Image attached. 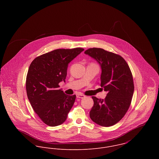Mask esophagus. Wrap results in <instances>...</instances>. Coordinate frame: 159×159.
I'll return each mask as SVG.
<instances>
[{"label":"esophagus","mask_w":159,"mask_h":159,"mask_svg":"<svg viewBox=\"0 0 159 159\" xmlns=\"http://www.w3.org/2000/svg\"><path fill=\"white\" fill-rule=\"evenodd\" d=\"M76 97L77 98H83L85 97V95L83 94H81V93H78L76 95Z\"/></svg>","instance_id":"34e87169"}]
</instances>
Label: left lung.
<instances>
[{
	"label": "left lung",
	"instance_id": "left-lung-1",
	"mask_svg": "<svg viewBox=\"0 0 159 159\" xmlns=\"http://www.w3.org/2000/svg\"><path fill=\"white\" fill-rule=\"evenodd\" d=\"M84 53L100 64V84L108 92L105 99L92 97L93 105L90 117L101 126H112L122 119L130 106L134 92L132 71L125 59L119 54L97 48H89Z\"/></svg>",
	"mask_w": 159,
	"mask_h": 159
}]
</instances>
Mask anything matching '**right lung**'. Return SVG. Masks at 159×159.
Masks as SVG:
<instances>
[{"label": "right lung", "mask_w": 159, "mask_h": 159, "mask_svg": "<svg viewBox=\"0 0 159 159\" xmlns=\"http://www.w3.org/2000/svg\"><path fill=\"white\" fill-rule=\"evenodd\" d=\"M84 49H57L37 57L31 62L26 77L28 99L34 111L51 127L64 123L76 95L59 89L67 76L68 64Z\"/></svg>", "instance_id": "obj_1"}]
</instances>
